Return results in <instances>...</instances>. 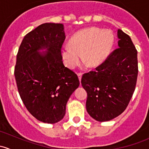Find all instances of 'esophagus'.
Returning a JSON list of instances; mask_svg holds the SVG:
<instances>
[{"instance_id": "esophagus-1", "label": "esophagus", "mask_w": 149, "mask_h": 149, "mask_svg": "<svg viewBox=\"0 0 149 149\" xmlns=\"http://www.w3.org/2000/svg\"><path fill=\"white\" fill-rule=\"evenodd\" d=\"M78 77H79V81H80V82H81V78H82V73H78Z\"/></svg>"}]
</instances>
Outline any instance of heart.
<instances>
[{"mask_svg": "<svg viewBox=\"0 0 149 149\" xmlns=\"http://www.w3.org/2000/svg\"><path fill=\"white\" fill-rule=\"evenodd\" d=\"M114 42L115 37L111 30L94 26L84 29L70 38L69 44L62 47L61 55L65 65L70 69L79 65L82 57L88 65L97 67L104 62Z\"/></svg>", "mask_w": 149, "mask_h": 149, "instance_id": "b5f03b06", "label": "heart"}]
</instances>
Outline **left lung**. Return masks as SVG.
<instances>
[{"label":"left lung","instance_id":"left-lung-1","mask_svg":"<svg viewBox=\"0 0 149 149\" xmlns=\"http://www.w3.org/2000/svg\"><path fill=\"white\" fill-rule=\"evenodd\" d=\"M117 35L119 48L81 79L87 92V112L99 122L111 120L124 112L137 81V50L130 37L122 30H118Z\"/></svg>","mask_w":149,"mask_h":149}]
</instances>
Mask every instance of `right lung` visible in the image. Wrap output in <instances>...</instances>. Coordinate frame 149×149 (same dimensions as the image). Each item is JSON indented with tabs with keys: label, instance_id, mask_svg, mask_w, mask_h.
<instances>
[{
	"label": "right lung",
	"instance_id": "add662e5",
	"mask_svg": "<svg viewBox=\"0 0 149 149\" xmlns=\"http://www.w3.org/2000/svg\"><path fill=\"white\" fill-rule=\"evenodd\" d=\"M65 39L63 24H42L24 37L16 56L19 95L29 112L42 123L54 124L63 118L68 101L80 84L63 63Z\"/></svg>",
	"mask_w": 149,
	"mask_h": 149
}]
</instances>
